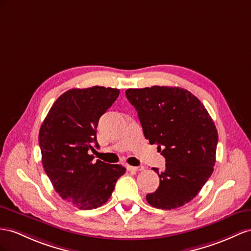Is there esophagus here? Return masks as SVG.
<instances>
[{"mask_svg":"<svg viewBox=\"0 0 251 251\" xmlns=\"http://www.w3.org/2000/svg\"><path fill=\"white\" fill-rule=\"evenodd\" d=\"M127 170L128 171H132V172H138V171H143L144 168H143V166H130V165H127Z\"/></svg>","mask_w":251,"mask_h":251,"instance_id":"esophagus-1","label":"esophagus"}]
</instances>
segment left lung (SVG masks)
Here are the masks:
<instances>
[{"instance_id":"8db88e82","label":"left lung","mask_w":251,"mask_h":251,"mask_svg":"<svg viewBox=\"0 0 251 251\" xmlns=\"http://www.w3.org/2000/svg\"><path fill=\"white\" fill-rule=\"evenodd\" d=\"M138 111L145 139L165 158L159 188L146 195L158 209L182 207L194 198L213 173L218 133L207 109L195 95L178 87L126 90Z\"/></svg>"}]
</instances>
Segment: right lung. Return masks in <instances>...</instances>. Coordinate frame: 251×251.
Listing matches in <instances>:
<instances>
[{
	"label": "right lung",
	"mask_w": 251,
	"mask_h": 251,
	"mask_svg": "<svg viewBox=\"0 0 251 251\" xmlns=\"http://www.w3.org/2000/svg\"><path fill=\"white\" fill-rule=\"evenodd\" d=\"M119 89H72L50 107L39 131L44 171L59 196L80 210H92L110 198L126 169L89 155L99 120L118 99Z\"/></svg>",
	"instance_id": "1"
}]
</instances>
